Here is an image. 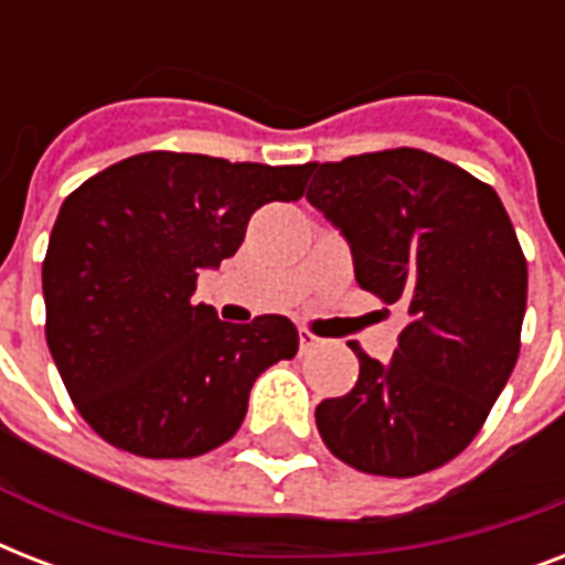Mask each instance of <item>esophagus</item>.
I'll list each match as a JSON object with an SVG mask.
<instances>
[{
  "label": "esophagus",
  "instance_id": "34e87169",
  "mask_svg": "<svg viewBox=\"0 0 565 565\" xmlns=\"http://www.w3.org/2000/svg\"><path fill=\"white\" fill-rule=\"evenodd\" d=\"M319 345H322V340H319L317 334H310L308 328H301V331H299V349H301V352L308 354V352H313V349H319Z\"/></svg>",
  "mask_w": 565,
  "mask_h": 565
}]
</instances>
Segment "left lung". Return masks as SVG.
Wrapping results in <instances>:
<instances>
[{
	"instance_id": "obj_1",
	"label": "left lung",
	"mask_w": 565,
	"mask_h": 565,
	"mask_svg": "<svg viewBox=\"0 0 565 565\" xmlns=\"http://www.w3.org/2000/svg\"><path fill=\"white\" fill-rule=\"evenodd\" d=\"M308 175L358 284L407 313L390 363L352 343L361 375L317 407L322 443L366 475L430 472L472 443L516 366L527 264L513 222L490 184L407 146Z\"/></svg>"
}]
</instances>
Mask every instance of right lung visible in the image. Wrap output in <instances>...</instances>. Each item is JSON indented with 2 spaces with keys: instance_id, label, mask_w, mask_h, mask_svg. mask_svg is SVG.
<instances>
[{
  "instance_id": "right-lung-1",
  "label": "right lung",
  "mask_w": 565,
  "mask_h": 565,
  "mask_svg": "<svg viewBox=\"0 0 565 565\" xmlns=\"http://www.w3.org/2000/svg\"><path fill=\"white\" fill-rule=\"evenodd\" d=\"M310 163L143 152L66 195L43 260L46 343L75 411L137 457H199L243 425L257 375L299 352L287 317L222 322L193 305L266 202L305 195Z\"/></svg>"
}]
</instances>
